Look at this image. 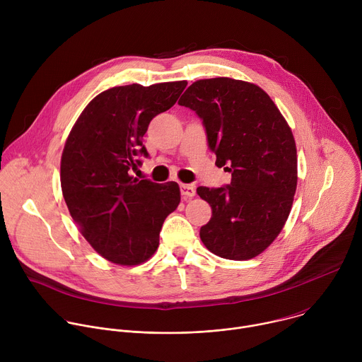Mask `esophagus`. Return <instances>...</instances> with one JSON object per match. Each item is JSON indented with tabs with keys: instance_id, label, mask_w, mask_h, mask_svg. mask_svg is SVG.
<instances>
[{
	"instance_id": "1",
	"label": "esophagus",
	"mask_w": 362,
	"mask_h": 362,
	"mask_svg": "<svg viewBox=\"0 0 362 362\" xmlns=\"http://www.w3.org/2000/svg\"><path fill=\"white\" fill-rule=\"evenodd\" d=\"M180 193L183 194L185 199H190L196 194V190H194V186L192 185H180Z\"/></svg>"
}]
</instances>
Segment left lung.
I'll return each mask as SVG.
<instances>
[{
  "instance_id": "1",
  "label": "left lung",
  "mask_w": 362,
  "mask_h": 362,
  "mask_svg": "<svg viewBox=\"0 0 362 362\" xmlns=\"http://www.w3.org/2000/svg\"><path fill=\"white\" fill-rule=\"evenodd\" d=\"M202 120L216 166L232 173L223 187H197L212 208L200 239L212 253L246 261L282 230L296 190L293 134L271 97L228 77L194 81L179 100Z\"/></svg>"
}]
</instances>
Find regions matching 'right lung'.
Listing matches in <instances>:
<instances>
[{
    "mask_svg": "<svg viewBox=\"0 0 362 362\" xmlns=\"http://www.w3.org/2000/svg\"><path fill=\"white\" fill-rule=\"evenodd\" d=\"M186 81L129 84L95 95L73 126L62 156V190L73 221L105 259L139 265L156 252L165 219L180 203L176 182L139 180L148 158L143 136Z\"/></svg>",
    "mask_w": 362,
    "mask_h": 362,
    "instance_id": "1",
    "label": "right lung"
}]
</instances>
